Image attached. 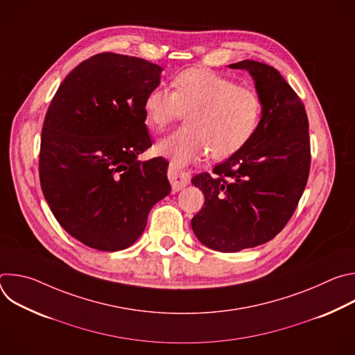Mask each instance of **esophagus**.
Listing matches in <instances>:
<instances>
[{
	"mask_svg": "<svg viewBox=\"0 0 355 355\" xmlns=\"http://www.w3.org/2000/svg\"><path fill=\"white\" fill-rule=\"evenodd\" d=\"M167 175L171 182L173 191H181L184 187H187L189 184V180H191L189 173L184 171L182 168H180L178 166H175L173 163L168 166Z\"/></svg>",
	"mask_w": 355,
	"mask_h": 355,
	"instance_id": "obj_1",
	"label": "esophagus"
}]
</instances>
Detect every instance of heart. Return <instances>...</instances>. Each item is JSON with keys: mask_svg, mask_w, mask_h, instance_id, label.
Instances as JSON below:
<instances>
[{"mask_svg": "<svg viewBox=\"0 0 355 355\" xmlns=\"http://www.w3.org/2000/svg\"><path fill=\"white\" fill-rule=\"evenodd\" d=\"M143 110L147 125L156 130L187 112V125L156 146L159 155L184 166L209 151L214 160L237 153L259 129L263 101L256 89L212 70L191 67L173 77L171 91L162 87L148 91Z\"/></svg>", "mask_w": 355, "mask_h": 355, "instance_id": "heart-1", "label": "heart"}]
</instances>
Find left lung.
I'll return each mask as SVG.
<instances>
[{"label": "left lung", "instance_id": "obj_1", "mask_svg": "<svg viewBox=\"0 0 355 355\" xmlns=\"http://www.w3.org/2000/svg\"><path fill=\"white\" fill-rule=\"evenodd\" d=\"M256 81L263 115L256 135L237 153L200 173L192 184L204 192L191 226L209 248L233 252L274 239L292 218L311 170L309 121L305 105L272 66L243 60Z\"/></svg>", "mask_w": 355, "mask_h": 355}]
</instances>
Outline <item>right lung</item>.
Returning a JSON list of instances; mask_svg holds the SVG:
<instances>
[{
	"label": "right lung",
	"mask_w": 355,
	"mask_h": 355,
	"mask_svg": "<svg viewBox=\"0 0 355 355\" xmlns=\"http://www.w3.org/2000/svg\"><path fill=\"white\" fill-rule=\"evenodd\" d=\"M162 70L144 59L98 53L69 73L47 108L40 187L60 226L91 248L133 244L171 191L166 159L137 160L151 146L143 103Z\"/></svg>",
	"instance_id": "right-lung-1"
}]
</instances>
